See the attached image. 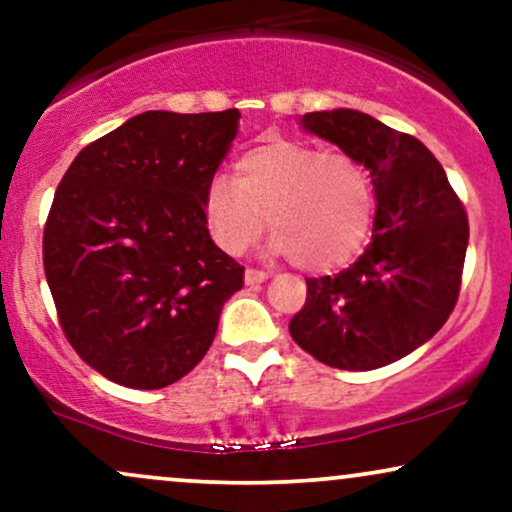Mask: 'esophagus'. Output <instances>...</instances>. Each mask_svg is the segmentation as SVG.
I'll list each match as a JSON object with an SVG mask.
<instances>
[{"instance_id":"esophagus-1","label":"esophagus","mask_w":512,"mask_h":512,"mask_svg":"<svg viewBox=\"0 0 512 512\" xmlns=\"http://www.w3.org/2000/svg\"><path fill=\"white\" fill-rule=\"evenodd\" d=\"M264 279H267V272H262V269H245V284L248 286L262 284Z\"/></svg>"}]
</instances>
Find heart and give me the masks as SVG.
Listing matches in <instances>:
<instances>
[{
    "instance_id": "heart-1",
    "label": "heart",
    "mask_w": 512,
    "mask_h": 512,
    "mask_svg": "<svg viewBox=\"0 0 512 512\" xmlns=\"http://www.w3.org/2000/svg\"><path fill=\"white\" fill-rule=\"evenodd\" d=\"M202 209L211 238L228 255L250 250L269 219V252L320 274L349 264L366 245L375 195L354 156L269 137L238 158L233 180L216 175L209 182Z\"/></svg>"
}]
</instances>
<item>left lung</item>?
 Masks as SVG:
<instances>
[{
  "instance_id": "obj_1",
  "label": "left lung",
  "mask_w": 512,
  "mask_h": 512,
  "mask_svg": "<svg viewBox=\"0 0 512 512\" xmlns=\"http://www.w3.org/2000/svg\"><path fill=\"white\" fill-rule=\"evenodd\" d=\"M370 173L378 199L366 252L337 276L305 279L293 342L320 363L373 370L411 354L445 325L460 293L469 223L436 156L411 134L349 108L303 115Z\"/></svg>"
}]
</instances>
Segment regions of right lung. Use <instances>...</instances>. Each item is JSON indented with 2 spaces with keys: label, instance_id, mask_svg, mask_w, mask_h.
<instances>
[{
  "label": "right lung",
  "instance_id": "1",
  "mask_svg": "<svg viewBox=\"0 0 512 512\" xmlns=\"http://www.w3.org/2000/svg\"><path fill=\"white\" fill-rule=\"evenodd\" d=\"M240 113L134 115L81 149L43 233L64 337L117 385L158 390L202 361L245 269L216 248L202 199Z\"/></svg>",
  "mask_w": 512,
  "mask_h": 512
}]
</instances>
